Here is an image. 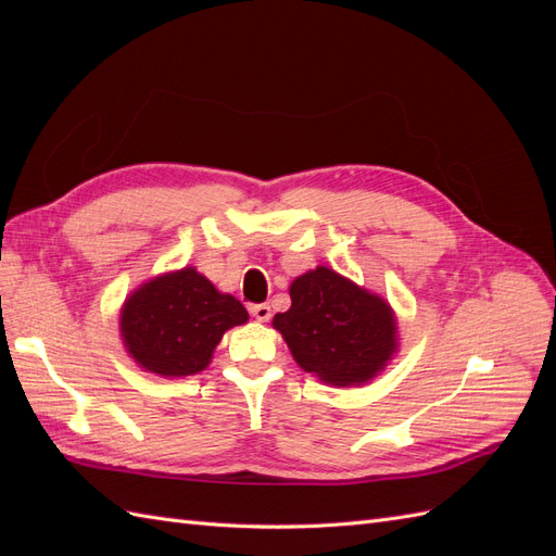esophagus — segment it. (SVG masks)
<instances>
[{"mask_svg":"<svg viewBox=\"0 0 556 556\" xmlns=\"http://www.w3.org/2000/svg\"><path fill=\"white\" fill-rule=\"evenodd\" d=\"M250 313H252V317L260 319V323H266V319L271 317V306H268V304H255V306H250Z\"/></svg>","mask_w":556,"mask_h":556,"instance_id":"obj_1","label":"esophagus"}]
</instances>
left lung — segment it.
<instances>
[{"label": "left lung", "mask_w": 556, "mask_h": 556, "mask_svg": "<svg viewBox=\"0 0 556 556\" xmlns=\"http://www.w3.org/2000/svg\"><path fill=\"white\" fill-rule=\"evenodd\" d=\"M290 311L274 327L290 345L296 364L331 384L371 380L396 350L390 306L327 266L299 276Z\"/></svg>", "instance_id": "8db88e82"}]
</instances>
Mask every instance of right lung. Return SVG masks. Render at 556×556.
Returning a JSON list of instances; mask_svg holds the SVG:
<instances>
[{
  "instance_id": "right-lung-1",
  "label": "right lung",
  "mask_w": 556,
  "mask_h": 556,
  "mask_svg": "<svg viewBox=\"0 0 556 556\" xmlns=\"http://www.w3.org/2000/svg\"><path fill=\"white\" fill-rule=\"evenodd\" d=\"M245 319L239 299L220 294L188 266L134 292L123 308L121 331L129 355L146 371L180 378L204 371L223 333Z\"/></svg>"
}]
</instances>
